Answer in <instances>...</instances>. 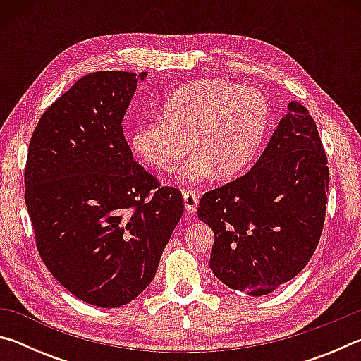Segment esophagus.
Returning a JSON list of instances; mask_svg holds the SVG:
<instances>
[{"label": "esophagus", "instance_id": "esophagus-1", "mask_svg": "<svg viewBox=\"0 0 361 361\" xmlns=\"http://www.w3.org/2000/svg\"><path fill=\"white\" fill-rule=\"evenodd\" d=\"M183 202H185V209L188 213H194L195 209H197V204H199L197 194H195L194 191H185L183 192Z\"/></svg>", "mask_w": 361, "mask_h": 361}]
</instances>
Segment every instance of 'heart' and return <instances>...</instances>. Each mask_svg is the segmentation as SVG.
I'll return each mask as SVG.
<instances>
[{
	"label": "heart",
	"instance_id": "1",
	"mask_svg": "<svg viewBox=\"0 0 361 361\" xmlns=\"http://www.w3.org/2000/svg\"><path fill=\"white\" fill-rule=\"evenodd\" d=\"M164 119L138 126L130 145L135 154L159 170H176L183 185H197L216 173L232 178L252 166L269 127V103L261 90L224 79L188 84L162 106Z\"/></svg>",
	"mask_w": 361,
	"mask_h": 361
}]
</instances>
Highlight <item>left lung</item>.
Listing matches in <instances>:
<instances>
[{
    "label": "left lung",
    "mask_w": 361,
    "mask_h": 361,
    "mask_svg": "<svg viewBox=\"0 0 361 361\" xmlns=\"http://www.w3.org/2000/svg\"><path fill=\"white\" fill-rule=\"evenodd\" d=\"M326 162L312 116L290 102L255 166L200 199L197 216L215 234L210 269L218 280L264 296L302 271L325 221Z\"/></svg>",
    "instance_id": "obj_1"
}]
</instances>
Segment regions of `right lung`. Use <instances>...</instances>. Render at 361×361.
I'll use <instances>...</instances> for the list:
<instances>
[{
  "instance_id": "right-lung-1",
  "label": "right lung",
  "mask_w": 361,
  "mask_h": 361,
  "mask_svg": "<svg viewBox=\"0 0 361 361\" xmlns=\"http://www.w3.org/2000/svg\"><path fill=\"white\" fill-rule=\"evenodd\" d=\"M145 79L81 78L41 116L28 146L25 204L38 252L60 285L99 307L143 293L185 209L178 189L159 188L133 161L122 130Z\"/></svg>"
}]
</instances>
